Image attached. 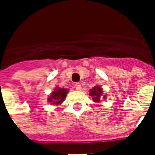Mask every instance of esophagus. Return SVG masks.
Returning a JSON list of instances; mask_svg holds the SVG:
<instances>
[{
	"mask_svg": "<svg viewBox=\"0 0 155 155\" xmlns=\"http://www.w3.org/2000/svg\"><path fill=\"white\" fill-rule=\"evenodd\" d=\"M75 88H76L77 90H81V84L80 83H76V84H75Z\"/></svg>",
	"mask_w": 155,
	"mask_h": 155,
	"instance_id": "esophagus-1",
	"label": "esophagus"
}]
</instances>
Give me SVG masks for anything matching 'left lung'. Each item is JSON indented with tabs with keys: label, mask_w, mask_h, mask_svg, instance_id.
<instances>
[{
	"label": "left lung",
	"mask_w": 155,
	"mask_h": 155,
	"mask_svg": "<svg viewBox=\"0 0 155 155\" xmlns=\"http://www.w3.org/2000/svg\"><path fill=\"white\" fill-rule=\"evenodd\" d=\"M89 94L92 97V100L94 102H100L102 98H105V95H102V88L100 86H94L90 90ZM103 97H102L101 96Z\"/></svg>",
	"instance_id": "left-lung-1"
}]
</instances>
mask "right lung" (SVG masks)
Listing matches in <instances>:
<instances>
[{"label":"right lung","instance_id":"obj_1","mask_svg":"<svg viewBox=\"0 0 155 155\" xmlns=\"http://www.w3.org/2000/svg\"><path fill=\"white\" fill-rule=\"evenodd\" d=\"M68 93V90L67 88H61V87H57L55 90L51 93L50 97L48 98V102H50V104L59 105H61Z\"/></svg>","mask_w":155,"mask_h":155}]
</instances>
